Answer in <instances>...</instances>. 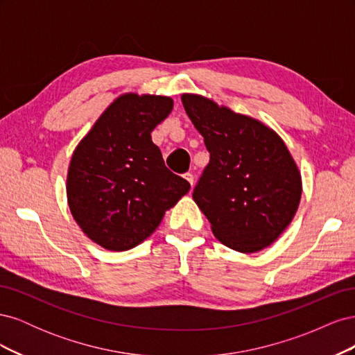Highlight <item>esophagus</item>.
Segmentation results:
<instances>
[{"label": "esophagus", "instance_id": "34e87169", "mask_svg": "<svg viewBox=\"0 0 355 355\" xmlns=\"http://www.w3.org/2000/svg\"><path fill=\"white\" fill-rule=\"evenodd\" d=\"M184 178H185V179L189 182L191 187H194V175L189 173V171H188V173H185V175H184Z\"/></svg>", "mask_w": 355, "mask_h": 355}]
</instances>
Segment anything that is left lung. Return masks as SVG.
Here are the masks:
<instances>
[{
	"label": "left lung",
	"mask_w": 355,
	"mask_h": 355,
	"mask_svg": "<svg viewBox=\"0 0 355 355\" xmlns=\"http://www.w3.org/2000/svg\"><path fill=\"white\" fill-rule=\"evenodd\" d=\"M210 161L192 197L222 244L254 253L272 244L297 210L302 180L283 139L252 116L182 94Z\"/></svg>",
	"instance_id": "obj_1"
}]
</instances>
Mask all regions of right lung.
Here are the masks:
<instances>
[{
  "label": "right lung",
  "mask_w": 355,
  "mask_h": 355,
  "mask_svg": "<svg viewBox=\"0 0 355 355\" xmlns=\"http://www.w3.org/2000/svg\"><path fill=\"white\" fill-rule=\"evenodd\" d=\"M171 110L166 96L125 93L75 148L67 179L69 209L83 232L106 250L141 244L191 188L166 167L151 139Z\"/></svg>",
  "instance_id": "add662e5"
}]
</instances>
